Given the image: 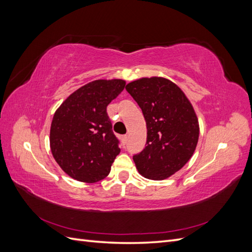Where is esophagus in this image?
I'll use <instances>...</instances> for the list:
<instances>
[{"label":"esophagus","instance_id":"obj_1","mask_svg":"<svg viewBox=\"0 0 252 252\" xmlns=\"http://www.w3.org/2000/svg\"><path fill=\"white\" fill-rule=\"evenodd\" d=\"M127 140H128V135H123L122 136V143H123V145H125L127 143Z\"/></svg>","mask_w":252,"mask_h":252}]
</instances>
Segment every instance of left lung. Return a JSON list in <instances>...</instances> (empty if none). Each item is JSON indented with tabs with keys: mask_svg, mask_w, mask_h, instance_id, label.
<instances>
[{
	"mask_svg": "<svg viewBox=\"0 0 252 252\" xmlns=\"http://www.w3.org/2000/svg\"><path fill=\"white\" fill-rule=\"evenodd\" d=\"M126 90L141 107L147 125L146 146L133 157L144 178L161 181L178 172L191 158L200 125L183 90L163 77L141 78Z\"/></svg>",
	"mask_w": 252,
	"mask_h": 252,
	"instance_id": "1",
	"label": "left lung"
}]
</instances>
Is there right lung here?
Listing matches in <instances>:
<instances>
[{
  "instance_id": "1",
  "label": "right lung",
  "mask_w": 252,
  "mask_h": 252,
  "mask_svg": "<svg viewBox=\"0 0 252 252\" xmlns=\"http://www.w3.org/2000/svg\"><path fill=\"white\" fill-rule=\"evenodd\" d=\"M125 84L122 79L87 83L68 96L53 114L50 150L70 178L95 183L109 174L121 149L106 108L123 91Z\"/></svg>"
}]
</instances>
